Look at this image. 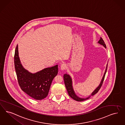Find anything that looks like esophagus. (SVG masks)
Segmentation results:
<instances>
[{
	"label": "esophagus",
	"mask_w": 125,
	"mask_h": 125,
	"mask_svg": "<svg viewBox=\"0 0 125 125\" xmlns=\"http://www.w3.org/2000/svg\"><path fill=\"white\" fill-rule=\"evenodd\" d=\"M66 65L65 63L62 64L61 65H60V69L61 70H65L66 69Z\"/></svg>",
	"instance_id": "34e87169"
}]
</instances>
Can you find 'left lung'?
I'll list each match as a JSON object with an SVG mask.
<instances>
[{
    "instance_id": "obj_1",
    "label": "left lung",
    "mask_w": 125,
    "mask_h": 125,
    "mask_svg": "<svg viewBox=\"0 0 125 125\" xmlns=\"http://www.w3.org/2000/svg\"><path fill=\"white\" fill-rule=\"evenodd\" d=\"M98 43L100 45H102L104 47L106 48V45L105 44L104 40H103V39L101 38H100V40L98 41ZM107 65H108V64H107V65H106V68H105V73H104V74L103 76V78L100 83V85L95 89V90H94V91L91 94L90 96H88V97H87L86 98H81L75 94V92L74 91L73 87V81H72V79L71 76L69 74H68L67 73L65 74L64 75V80L65 87L66 88V90L67 91V92H68V94L73 99L77 101H82L88 99L89 98H90L91 96H93L95 94H97L100 90V88H101L102 84H103V81L104 80L105 75L107 68Z\"/></svg>"
}]
</instances>
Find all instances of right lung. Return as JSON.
Listing matches in <instances>:
<instances>
[{
  "mask_svg": "<svg viewBox=\"0 0 125 125\" xmlns=\"http://www.w3.org/2000/svg\"><path fill=\"white\" fill-rule=\"evenodd\" d=\"M14 65L18 82L23 91L36 100H43L47 97L52 81L58 74V65L31 73L21 63L18 45L15 49Z\"/></svg>",
  "mask_w": 125,
  "mask_h": 125,
  "instance_id": "right-lung-1",
  "label": "right lung"
}]
</instances>
